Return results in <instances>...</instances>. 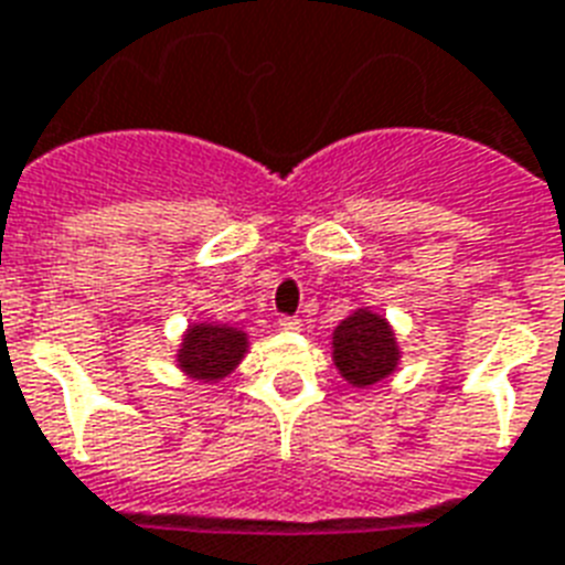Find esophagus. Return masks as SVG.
<instances>
[{
  "mask_svg": "<svg viewBox=\"0 0 565 565\" xmlns=\"http://www.w3.org/2000/svg\"><path fill=\"white\" fill-rule=\"evenodd\" d=\"M278 326H281V331H301V319L281 317L278 319Z\"/></svg>",
  "mask_w": 565,
  "mask_h": 565,
  "instance_id": "obj_1",
  "label": "esophagus"
}]
</instances>
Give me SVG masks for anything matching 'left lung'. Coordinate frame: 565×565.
<instances>
[{
	"mask_svg": "<svg viewBox=\"0 0 565 565\" xmlns=\"http://www.w3.org/2000/svg\"><path fill=\"white\" fill-rule=\"evenodd\" d=\"M331 358L337 372L358 390H370L393 375L402 349L393 326L370 308L352 310L331 334Z\"/></svg>",
	"mask_w": 565,
	"mask_h": 565,
	"instance_id": "1",
	"label": "left lung"
}]
</instances>
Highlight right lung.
<instances>
[{"label":"right lung","instance_id":"right-lung-1","mask_svg":"<svg viewBox=\"0 0 565 565\" xmlns=\"http://www.w3.org/2000/svg\"><path fill=\"white\" fill-rule=\"evenodd\" d=\"M248 354V334L222 322H193L181 337L175 366L199 384H216Z\"/></svg>","mask_w":565,"mask_h":565}]
</instances>
